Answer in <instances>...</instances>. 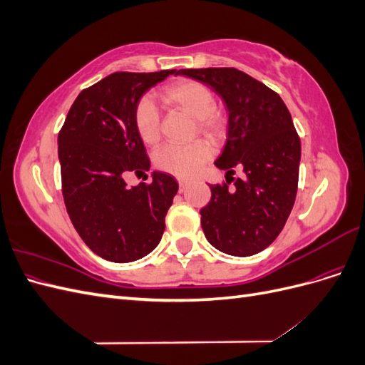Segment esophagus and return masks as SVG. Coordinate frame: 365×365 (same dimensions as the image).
Listing matches in <instances>:
<instances>
[{
  "label": "esophagus",
  "mask_w": 365,
  "mask_h": 365,
  "mask_svg": "<svg viewBox=\"0 0 365 365\" xmlns=\"http://www.w3.org/2000/svg\"><path fill=\"white\" fill-rule=\"evenodd\" d=\"M178 184H180V192H184L185 187H187V181L185 180H178Z\"/></svg>",
  "instance_id": "obj_1"
}]
</instances>
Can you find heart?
I'll return each instance as SVG.
<instances>
[{
  "instance_id": "heart-1",
  "label": "heart",
  "mask_w": 365,
  "mask_h": 365,
  "mask_svg": "<svg viewBox=\"0 0 365 365\" xmlns=\"http://www.w3.org/2000/svg\"><path fill=\"white\" fill-rule=\"evenodd\" d=\"M163 101L181 109L195 118L196 130L213 141L222 140L227 132V120L217 111L216 96L210 88L197 81H180L161 91ZM134 123L140 138L146 145H157L160 141V113L150 98L143 97L137 103ZM212 157V149L204 141H195L185 146H164L157 152L153 163L161 172L178 178H190L200 172Z\"/></svg>"
}]
</instances>
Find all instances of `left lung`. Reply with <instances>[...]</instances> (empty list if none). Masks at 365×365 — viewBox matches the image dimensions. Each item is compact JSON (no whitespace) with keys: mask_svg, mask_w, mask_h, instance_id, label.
<instances>
[{"mask_svg":"<svg viewBox=\"0 0 365 365\" xmlns=\"http://www.w3.org/2000/svg\"><path fill=\"white\" fill-rule=\"evenodd\" d=\"M176 74L208 85L228 109V138L216 168L244 178L210 185L201 208L207 240L230 256L247 257L268 248L280 235L295 202L302 145L282 97L236 68H190Z\"/></svg>","mask_w":365,"mask_h":365,"instance_id":"left-lung-1","label":"left lung"}]
</instances>
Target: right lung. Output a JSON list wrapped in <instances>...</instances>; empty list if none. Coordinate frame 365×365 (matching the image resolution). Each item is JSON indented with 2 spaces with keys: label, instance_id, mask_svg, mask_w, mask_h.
Returning a JSON list of instances; mask_svg holds the SVG:
<instances>
[{
  "label": "right lung",
  "instance_id": "1",
  "mask_svg": "<svg viewBox=\"0 0 365 365\" xmlns=\"http://www.w3.org/2000/svg\"><path fill=\"white\" fill-rule=\"evenodd\" d=\"M176 70L117 71L83 90L58 135L62 195L82 240L97 256L134 262L155 248L178 192L169 173L128 187V172L149 170L134 113L141 96Z\"/></svg>",
  "mask_w": 365,
  "mask_h": 365
}]
</instances>
